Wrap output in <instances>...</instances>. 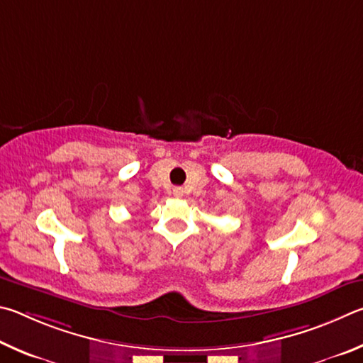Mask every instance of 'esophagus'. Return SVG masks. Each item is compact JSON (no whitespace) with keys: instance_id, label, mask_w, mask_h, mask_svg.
<instances>
[{"instance_id":"obj_1","label":"esophagus","mask_w":363,"mask_h":363,"mask_svg":"<svg viewBox=\"0 0 363 363\" xmlns=\"http://www.w3.org/2000/svg\"><path fill=\"white\" fill-rule=\"evenodd\" d=\"M172 194H174V198H182V196L185 194V191H183V188H180V186H175L174 189H172Z\"/></svg>"}]
</instances>
